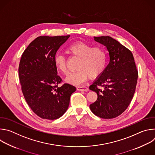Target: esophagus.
Wrapping results in <instances>:
<instances>
[{
	"label": "esophagus",
	"mask_w": 155,
	"mask_h": 155,
	"mask_svg": "<svg viewBox=\"0 0 155 155\" xmlns=\"http://www.w3.org/2000/svg\"><path fill=\"white\" fill-rule=\"evenodd\" d=\"M77 90L78 91H89V88L85 86H77Z\"/></svg>",
	"instance_id": "obj_1"
}]
</instances>
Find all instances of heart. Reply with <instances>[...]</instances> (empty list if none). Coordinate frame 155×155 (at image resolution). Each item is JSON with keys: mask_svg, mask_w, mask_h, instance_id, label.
Returning a JSON list of instances; mask_svg holds the SVG:
<instances>
[{"mask_svg": "<svg viewBox=\"0 0 155 155\" xmlns=\"http://www.w3.org/2000/svg\"><path fill=\"white\" fill-rule=\"evenodd\" d=\"M68 51L72 56L79 58L77 64L78 70L71 73L65 81L77 85L88 77L95 78L100 76L105 71L107 62V53L105 49L101 46L93 47L91 44L77 41L72 43L68 47ZM56 69L61 73L68 74L67 61L65 57L60 53H56L53 58Z\"/></svg>", "mask_w": 155, "mask_h": 155, "instance_id": "obj_1", "label": "heart"}]
</instances>
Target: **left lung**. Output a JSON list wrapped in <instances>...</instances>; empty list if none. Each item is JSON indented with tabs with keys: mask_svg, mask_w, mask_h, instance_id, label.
Here are the masks:
<instances>
[{
	"mask_svg": "<svg viewBox=\"0 0 155 155\" xmlns=\"http://www.w3.org/2000/svg\"><path fill=\"white\" fill-rule=\"evenodd\" d=\"M94 38L107 47L110 61L104 72L90 86V90L97 94V101L90 107L101 118H114L124 112L130 103L136 91L138 71L132 52L117 40L109 36Z\"/></svg>",
	"mask_w": 155,
	"mask_h": 155,
	"instance_id": "1",
	"label": "left lung"
}]
</instances>
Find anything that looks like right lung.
I'll list each match as a JSON object with an SVG mask.
<instances>
[{
  "label": "right lung",
  "mask_w": 155,
  "mask_h": 155,
  "mask_svg": "<svg viewBox=\"0 0 155 155\" xmlns=\"http://www.w3.org/2000/svg\"><path fill=\"white\" fill-rule=\"evenodd\" d=\"M65 36H40L33 40L22 54L19 65L21 90L28 105L39 117L56 120L67 111L71 94L76 87L64 83L58 75L53 58Z\"/></svg>",
  "instance_id": "1"
}]
</instances>
